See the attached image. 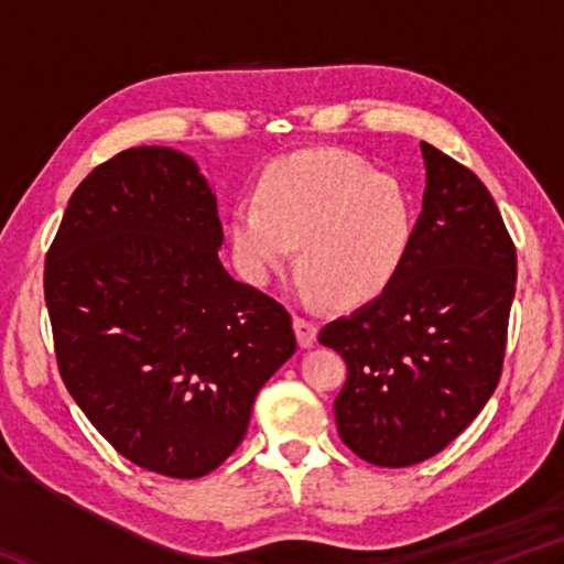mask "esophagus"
I'll return each instance as SVG.
<instances>
[{
	"instance_id": "esophagus-1",
	"label": "esophagus",
	"mask_w": 564,
	"mask_h": 564,
	"mask_svg": "<svg viewBox=\"0 0 564 564\" xmlns=\"http://www.w3.org/2000/svg\"><path fill=\"white\" fill-rule=\"evenodd\" d=\"M293 330H295V338H299L301 348H313V343H316V338H318L316 323L303 318V316H295L293 318Z\"/></svg>"
}]
</instances>
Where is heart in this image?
<instances>
[{
	"label": "heart",
	"mask_w": 564,
	"mask_h": 564,
	"mask_svg": "<svg viewBox=\"0 0 564 564\" xmlns=\"http://www.w3.org/2000/svg\"><path fill=\"white\" fill-rule=\"evenodd\" d=\"M228 236L248 283H269L299 246L305 295L350 305L373 299L398 273L413 212L393 176L343 151H301L265 171L256 206L231 212Z\"/></svg>",
	"instance_id": "obj_1"
}]
</instances>
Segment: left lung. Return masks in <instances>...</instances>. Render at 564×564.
<instances>
[{
	"instance_id": "obj_1",
	"label": "left lung",
	"mask_w": 564,
	"mask_h": 564,
	"mask_svg": "<svg viewBox=\"0 0 564 564\" xmlns=\"http://www.w3.org/2000/svg\"><path fill=\"white\" fill-rule=\"evenodd\" d=\"M423 212L398 273L376 301L321 330L346 358L333 403L340 441L380 467L423 463L495 393L518 279L490 191L431 144Z\"/></svg>"
}]
</instances>
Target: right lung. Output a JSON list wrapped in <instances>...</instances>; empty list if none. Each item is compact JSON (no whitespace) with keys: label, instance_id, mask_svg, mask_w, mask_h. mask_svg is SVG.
Segmentation results:
<instances>
[{"label":"right lung","instance_id":"obj_1","mask_svg":"<svg viewBox=\"0 0 564 564\" xmlns=\"http://www.w3.org/2000/svg\"><path fill=\"white\" fill-rule=\"evenodd\" d=\"M216 194L188 154L127 149L74 191L44 299L66 390L117 453L194 480L248 431L295 352L289 311L236 281Z\"/></svg>","mask_w":564,"mask_h":564}]
</instances>
